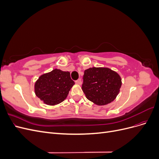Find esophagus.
<instances>
[{
	"label": "esophagus",
	"instance_id": "1",
	"mask_svg": "<svg viewBox=\"0 0 159 159\" xmlns=\"http://www.w3.org/2000/svg\"><path fill=\"white\" fill-rule=\"evenodd\" d=\"M75 83H76L77 84H78V85H81V84H82V82H81V79H78V80H76V81H75Z\"/></svg>",
	"mask_w": 159,
	"mask_h": 159
}]
</instances>
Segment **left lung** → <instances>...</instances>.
<instances>
[{"instance_id": "left-lung-1", "label": "left lung", "mask_w": 159, "mask_h": 159, "mask_svg": "<svg viewBox=\"0 0 159 159\" xmlns=\"http://www.w3.org/2000/svg\"><path fill=\"white\" fill-rule=\"evenodd\" d=\"M82 90L91 102L105 105L116 98L121 87L120 75L108 68H90L84 71Z\"/></svg>"}]
</instances>
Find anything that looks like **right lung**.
<instances>
[{
    "label": "right lung",
    "mask_w": 159,
    "mask_h": 159,
    "mask_svg": "<svg viewBox=\"0 0 159 159\" xmlns=\"http://www.w3.org/2000/svg\"><path fill=\"white\" fill-rule=\"evenodd\" d=\"M74 84L69 71L54 69L39 77L34 85V91L45 104L55 105L66 99Z\"/></svg>",
    "instance_id": "add662e5"
}]
</instances>
